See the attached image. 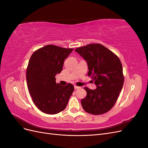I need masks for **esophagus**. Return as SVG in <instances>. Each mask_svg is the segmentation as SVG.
I'll return each instance as SVG.
<instances>
[{"label": "esophagus", "instance_id": "1", "mask_svg": "<svg viewBox=\"0 0 148 148\" xmlns=\"http://www.w3.org/2000/svg\"><path fill=\"white\" fill-rule=\"evenodd\" d=\"M74 88H75V89H79L80 87H79V86H76V85H75V86H74Z\"/></svg>", "mask_w": 148, "mask_h": 148}]
</instances>
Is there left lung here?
<instances>
[{
  "label": "left lung",
  "mask_w": 148,
  "mask_h": 148,
  "mask_svg": "<svg viewBox=\"0 0 148 148\" xmlns=\"http://www.w3.org/2000/svg\"><path fill=\"white\" fill-rule=\"evenodd\" d=\"M75 51L86 62L88 75L96 89L84 88L87 95L81 103L86 112L101 115L110 110L117 101L124 82L122 65L119 57L99 44H91Z\"/></svg>",
  "instance_id": "1"
}]
</instances>
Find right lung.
Here are the masks:
<instances>
[{
  "label": "right lung",
  "mask_w": 148,
  "mask_h": 148,
  "mask_svg": "<svg viewBox=\"0 0 148 148\" xmlns=\"http://www.w3.org/2000/svg\"><path fill=\"white\" fill-rule=\"evenodd\" d=\"M73 51L53 45H47L31 56L26 70L28 90L38 108L47 114H56L64 110L74 87L69 83H56V75L60 73L65 59Z\"/></svg>",
  "instance_id": "add662e5"
}]
</instances>
